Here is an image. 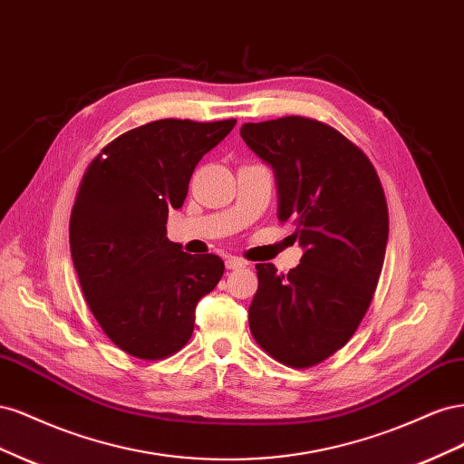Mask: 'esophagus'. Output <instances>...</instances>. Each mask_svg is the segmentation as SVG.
I'll return each instance as SVG.
<instances>
[{
  "label": "esophagus",
  "instance_id": "obj_1",
  "mask_svg": "<svg viewBox=\"0 0 464 464\" xmlns=\"http://www.w3.org/2000/svg\"><path fill=\"white\" fill-rule=\"evenodd\" d=\"M242 266H246V261L237 257H227V269L234 271V269H242Z\"/></svg>",
  "mask_w": 464,
  "mask_h": 464
}]
</instances>
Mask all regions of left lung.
Listing matches in <instances>:
<instances>
[{
    "instance_id": "8db88e82",
    "label": "left lung",
    "mask_w": 464,
    "mask_h": 464,
    "mask_svg": "<svg viewBox=\"0 0 464 464\" xmlns=\"http://www.w3.org/2000/svg\"><path fill=\"white\" fill-rule=\"evenodd\" d=\"M240 135L273 168L276 217L296 227L304 249L288 275L256 265L249 329L280 363L310 368L344 346L368 312L389 237L385 193L366 154L317 120L244 123Z\"/></svg>"
}]
</instances>
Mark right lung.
Wrapping results in <instances>:
<instances>
[{"label": "right lung", "instance_id": "1", "mask_svg": "<svg viewBox=\"0 0 464 464\" xmlns=\"http://www.w3.org/2000/svg\"><path fill=\"white\" fill-rule=\"evenodd\" d=\"M236 125L159 120L111 141L81 181L69 244L92 315L123 353L166 358L193 333L195 307L224 273L218 256H189L166 237L195 166Z\"/></svg>", "mask_w": 464, "mask_h": 464}]
</instances>
